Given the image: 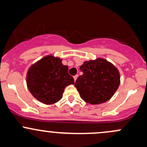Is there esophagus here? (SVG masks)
Here are the masks:
<instances>
[{
	"instance_id": "obj_1",
	"label": "esophagus",
	"mask_w": 147,
	"mask_h": 147,
	"mask_svg": "<svg viewBox=\"0 0 147 147\" xmlns=\"http://www.w3.org/2000/svg\"><path fill=\"white\" fill-rule=\"evenodd\" d=\"M78 75H76L74 76V80H75V81H76V80L78 79Z\"/></svg>"
}]
</instances>
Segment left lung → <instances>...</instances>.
Listing matches in <instances>:
<instances>
[{
  "label": "left lung",
  "instance_id": "8db88e82",
  "mask_svg": "<svg viewBox=\"0 0 147 147\" xmlns=\"http://www.w3.org/2000/svg\"><path fill=\"white\" fill-rule=\"evenodd\" d=\"M83 72L75 81V86L80 97L91 104L109 101L120 84L118 69L106 60L97 58L86 61L80 67Z\"/></svg>",
  "mask_w": 147,
  "mask_h": 147
}]
</instances>
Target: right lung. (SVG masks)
Returning <instances> with one entry per match:
<instances>
[{
  "label": "right lung",
  "instance_id": "obj_1",
  "mask_svg": "<svg viewBox=\"0 0 147 147\" xmlns=\"http://www.w3.org/2000/svg\"><path fill=\"white\" fill-rule=\"evenodd\" d=\"M68 73V67L62 60L52 55L44 57L32 65L27 75L29 92L38 101L53 104L61 99L65 88L74 84Z\"/></svg>",
  "mask_w": 147,
  "mask_h": 147
}]
</instances>
